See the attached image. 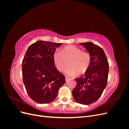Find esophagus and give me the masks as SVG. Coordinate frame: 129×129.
<instances>
[{"label": "esophagus", "mask_w": 129, "mask_h": 129, "mask_svg": "<svg viewBox=\"0 0 129 129\" xmlns=\"http://www.w3.org/2000/svg\"><path fill=\"white\" fill-rule=\"evenodd\" d=\"M69 78L68 77H67V76H66V77H65V79H66V82L68 81V80H69Z\"/></svg>", "instance_id": "1"}]
</instances>
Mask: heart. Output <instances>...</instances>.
Wrapping results in <instances>:
<instances>
[{
	"label": "heart",
	"instance_id": "b5f03b06",
	"mask_svg": "<svg viewBox=\"0 0 129 129\" xmlns=\"http://www.w3.org/2000/svg\"><path fill=\"white\" fill-rule=\"evenodd\" d=\"M53 61L58 71L62 72L67 66L64 73L68 75H75L77 73L82 75L86 73L91 62L89 53L82 51V49L73 45L66 46L60 52L53 54Z\"/></svg>",
	"mask_w": 129,
	"mask_h": 129
}]
</instances>
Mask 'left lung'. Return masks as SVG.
<instances>
[{"label": "left lung", "instance_id": "8db88e82", "mask_svg": "<svg viewBox=\"0 0 129 129\" xmlns=\"http://www.w3.org/2000/svg\"><path fill=\"white\" fill-rule=\"evenodd\" d=\"M90 54V66L84 75L75 79L76 86L72 94L80 104L88 105L95 102L107 87L109 63L103 49L92 42L81 43Z\"/></svg>", "mask_w": 129, "mask_h": 129}]
</instances>
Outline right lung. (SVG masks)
<instances>
[{
    "label": "right lung",
    "mask_w": 129,
    "mask_h": 129,
    "mask_svg": "<svg viewBox=\"0 0 129 129\" xmlns=\"http://www.w3.org/2000/svg\"><path fill=\"white\" fill-rule=\"evenodd\" d=\"M62 44L38 41L29 46L22 62L23 82L30 98L40 104L52 102L65 83L53 61L56 48Z\"/></svg>",
    "instance_id": "1"
}]
</instances>
